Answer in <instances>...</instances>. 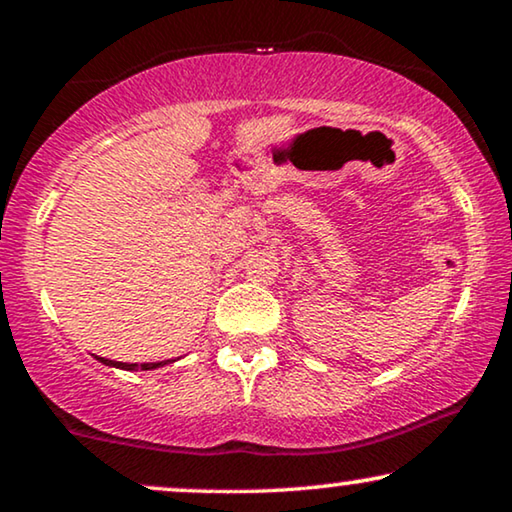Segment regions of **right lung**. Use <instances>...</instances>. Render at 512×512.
I'll list each match as a JSON object with an SVG mask.
<instances>
[{"instance_id":"right-lung-1","label":"right lung","mask_w":512,"mask_h":512,"mask_svg":"<svg viewBox=\"0 0 512 512\" xmlns=\"http://www.w3.org/2000/svg\"><path fill=\"white\" fill-rule=\"evenodd\" d=\"M97 361L100 363H104V366H111V368H121V370H137V368H142V370H153V368H160V366H165L167 361H158V363H142V366H137V363H121V361H109V359H104V356H95Z\"/></svg>"}]
</instances>
